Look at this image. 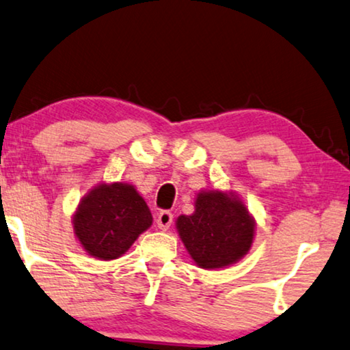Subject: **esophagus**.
I'll list each match as a JSON object with an SVG mask.
<instances>
[{
	"label": "esophagus",
	"mask_w": 350,
	"mask_h": 350,
	"mask_svg": "<svg viewBox=\"0 0 350 350\" xmlns=\"http://www.w3.org/2000/svg\"><path fill=\"white\" fill-rule=\"evenodd\" d=\"M172 221H174V215H172L170 211H161L158 215V219H156V224H158V227L161 230H167L169 227L172 226Z\"/></svg>",
	"instance_id": "obj_1"
}]
</instances>
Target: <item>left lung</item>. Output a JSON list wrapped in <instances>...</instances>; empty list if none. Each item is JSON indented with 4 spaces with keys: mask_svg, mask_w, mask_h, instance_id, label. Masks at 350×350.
Wrapping results in <instances>:
<instances>
[{
    "mask_svg": "<svg viewBox=\"0 0 350 350\" xmlns=\"http://www.w3.org/2000/svg\"><path fill=\"white\" fill-rule=\"evenodd\" d=\"M176 230L197 267L217 270L250 252L256 221L240 197L226 191H200L194 213L176 217Z\"/></svg>",
    "mask_w": 350,
    "mask_h": 350,
    "instance_id": "8db88e82",
    "label": "left lung"
}]
</instances>
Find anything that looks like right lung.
Returning <instances> with one entry per match:
<instances>
[{
  "label": "right lung",
  "instance_id": "1",
  "mask_svg": "<svg viewBox=\"0 0 350 350\" xmlns=\"http://www.w3.org/2000/svg\"><path fill=\"white\" fill-rule=\"evenodd\" d=\"M153 224V216L129 183H99L82 197L72 215L74 234L90 256L113 260Z\"/></svg>",
  "mask_w": 350,
  "mask_h": 350
}]
</instances>
